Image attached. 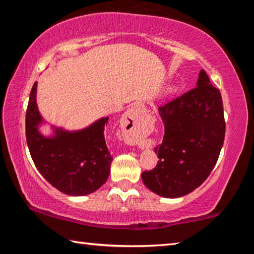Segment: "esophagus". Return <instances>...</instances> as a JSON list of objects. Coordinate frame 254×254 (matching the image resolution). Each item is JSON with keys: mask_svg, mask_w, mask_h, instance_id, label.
<instances>
[{"mask_svg": "<svg viewBox=\"0 0 254 254\" xmlns=\"http://www.w3.org/2000/svg\"><path fill=\"white\" fill-rule=\"evenodd\" d=\"M144 114V106L137 104L135 106L131 107L130 110L127 111V113L124 114L123 117V124L124 127H127L130 131V133H133V134H140L141 128H142V115ZM128 135V134H127ZM130 139V142L132 144L139 145L141 147V142L139 140V137H128Z\"/></svg>", "mask_w": 254, "mask_h": 254, "instance_id": "34e87169", "label": "esophagus"}]
</instances>
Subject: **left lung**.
<instances>
[{"label":"left lung","mask_w":254,"mask_h":254,"mask_svg":"<svg viewBox=\"0 0 254 254\" xmlns=\"http://www.w3.org/2000/svg\"><path fill=\"white\" fill-rule=\"evenodd\" d=\"M197 87L163 106L159 114L165 124L156 168L141 177L150 190L166 198L189 194L203 184L220 156L225 121L220 91L201 69Z\"/></svg>","instance_id":"8db88e82"}]
</instances>
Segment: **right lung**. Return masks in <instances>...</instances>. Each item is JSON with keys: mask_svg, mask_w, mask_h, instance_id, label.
<instances>
[{"mask_svg": "<svg viewBox=\"0 0 254 254\" xmlns=\"http://www.w3.org/2000/svg\"><path fill=\"white\" fill-rule=\"evenodd\" d=\"M36 97L34 83L25 114V135L37 169L47 182L66 195L84 196L97 190L109 178L113 160L104 136L109 118H102L79 131L55 127L53 136H45L39 132L44 120Z\"/></svg>", "mask_w": 254, "mask_h": 254, "instance_id": "1", "label": "right lung"}]
</instances>
